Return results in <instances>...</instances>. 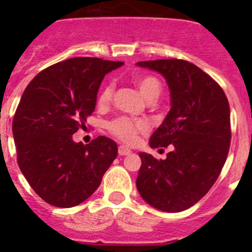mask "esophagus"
<instances>
[{
	"label": "esophagus",
	"mask_w": 252,
	"mask_h": 252,
	"mask_svg": "<svg viewBox=\"0 0 252 252\" xmlns=\"http://www.w3.org/2000/svg\"><path fill=\"white\" fill-rule=\"evenodd\" d=\"M131 154V150L128 148H126V146L121 145L119 148V155L120 157H125V155H130Z\"/></svg>",
	"instance_id": "1"
}]
</instances>
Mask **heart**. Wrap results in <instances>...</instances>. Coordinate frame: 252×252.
Segmentation results:
<instances>
[{
  "label": "heart",
  "mask_w": 252,
  "mask_h": 252,
  "mask_svg": "<svg viewBox=\"0 0 252 252\" xmlns=\"http://www.w3.org/2000/svg\"><path fill=\"white\" fill-rule=\"evenodd\" d=\"M136 86L139 88L140 93L145 99L153 98V97H159L160 92H161V86H160L159 81L154 77H142L136 79ZM113 87L111 84H106L101 90L97 98V104L99 107H106L110 103L111 98H112ZM148 126L145 122L137 121V120H131L127 117H120L108 124V130L111 133H113L117 139L121 141L131 144L136 140L137 133L144 132L146 131Z\"/></svg>",
  "instance_id": "1"
}]
</instances>
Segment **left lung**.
I'll use <instances>...</instances> for the list:
<instances>
[{
    "mask_svg": "<svg viewBox=\"0 0 252 252\" xmlns=\"http://www.w3.org/2000/svg\"><path fill=\"white\" fill-rule=\"evenodd\" d=\"M165 78L170 111L150 137V148L173 150L166 159L140 153V195L164 212H182L212 188L231 142L230 104L223 90L194 64L180 59L139 62Z\"/></svg>",
    "mask_w": 252,
    "mask_h": 252,
    "instance_id": "left-lung-1",
    "label": "left lung"
}]
</instances>
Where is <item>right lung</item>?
<instances>
[{
    "label": "right lung",
    "mask_w": 252,
    "mask_h": 252,
    "mask_svg": "<svg viewBox=\"0 0 252 252\" xmlns=\"http://www.w3.org/2000/svg\"><path fill=\"white\" fill-rule=\"evenodd\" d=\"M124 65L99 58H70L44 69L26 87L13 117L17 164L35 193L62 208L90 198L117 157V144L98 136L74 142L95 108L107 73Z\"/></svg>",
    "instance_id": "add662e5"
}]
</instances>
